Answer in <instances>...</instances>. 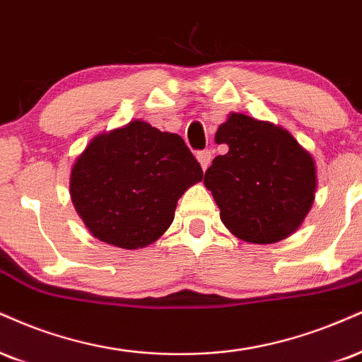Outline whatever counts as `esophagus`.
I'll use <instances>...</instances> for the list:
<instances>
[{"label": "esophagus", "mask_w": 362, "mask_h": 362, "mask_svg": "<svg viewBox=\"0 0 362 362\" xmlns=\"http://www.w3.org/2000/svg\"><path fill=\"white\" fill-rule=\"evenodd\" d=\"M197 160L200 163V167H202L204 172H206L209 165L212 162V151L211 150H204V151H199L197 153Z\"/></svg>", "instance_id": "obj_1"}]
</instances>
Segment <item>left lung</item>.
<instances>
[{
    "instance_id": "8db88e82",
    "label": "left lung",
    "mask_w": 362,
    "mask_h": 362,
    "mask_svg": "<svg viewBox=\"0 0 362 362\" xmlns=\"http://www.w3.org/2000/svg\"><path fill=\"white\" fill-rule=\"evenodd\" d=\"M214 139L229 150L212 160L204 185L229 233L252 245L291 236L315 200L313 156L288 129L241 112H230Z\"/></svg>"
}]
</instances>
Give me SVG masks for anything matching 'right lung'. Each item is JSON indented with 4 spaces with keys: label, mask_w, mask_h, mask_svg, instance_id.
Returning <instances> with one entry per match:
<instances>
[{
    "label": "right lung",
    "mask_w": 362,
    "mask_h": 362,
    "mask_svg": "<svg viewBox=\"0 0 362 362\" xmlns=\"http://www.w3.org/2000/svg\"><path fill=\"white\" fill-rule=\"evenodd\" d=\"M202 177L178 134L134 119L90 139L72 165L69 192L94 238L138 250L170 228L178 199Z\"/></svg>",
    "instance_id": "right-lung-1"
}]
</instances>
